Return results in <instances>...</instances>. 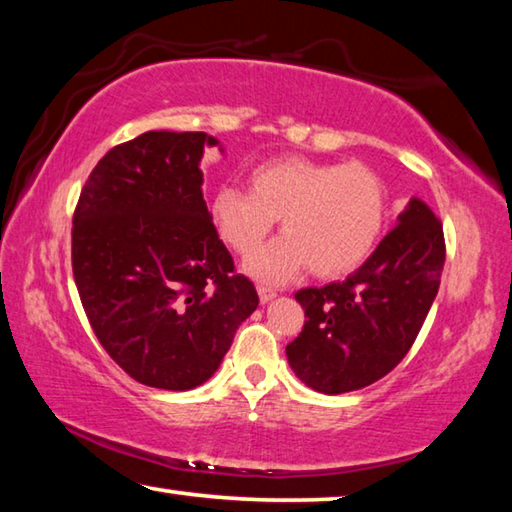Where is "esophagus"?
<instances>
[{"instance_id":"1","label":"esophagus","mask_w":512,"mask_h":512,"mask_svg":"<svg viewBox=\"0 0 512 512\" xmlns=\"http://www.w3.org/2000/svg\"><path fill=\"white\" fill-rule=\"evenodd\" d=\"M257 293H259V300H262V302H271L277 296V293L271 287H257Z\"/></svg>"}]
</instances>
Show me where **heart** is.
<instances>
[{"instance_id":"obj_1","label":"heart","mask_w":512,"mask_h":512,"mask_svg":"<svg viewBox=\"0 0 512 512\" xmlns=\"http://www.w3.org/2000/svg\"><path fill=\"white\" fill-rule=\"evenodd\" d=\"M250 192L221 187L212 221L241 255L253 253L282 219L280 239L250 255L244 268L264 282H287L309 266L318 277H341L366 262L388 219V189L359 162L275 158L253 169Z\"/></svg>"}]
</instances>
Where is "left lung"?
Segmentation results:
<instances>
[{"mask_svg":"<svg viewBox=\"0 0 512 512\" xmlns=\"http://www.w3.org/2000/svg\"><path fill=\"white\" fill-rule=\"evenodd\" d=\"M443 264V225L413 196L357 271L343 282L296 293L307 318L287 345L296 377L311 391L341 395L388 375L429 314Z\"/></svg>","mask_w":512,"mask_h":512,"instance_id":"left-lung-1","label":"left lung"}]
</instances>
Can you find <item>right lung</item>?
<instances>
[{
  "instance_id": "right-lung-1",
  "label": "right lung",
  "mask_w": 512,
  "mask_h": 512,
  "mask_svg": "<svg viewBox=\"0 0 512 512\" xmlns=\"http://www.w3.org/2000/svg\"><path fill=\"white\" fill-rule=\"evenodd\" d=\"M207 133L149 131L110 149L85 183L72 268L85 314L135 381L192 391L219 370L259 305L203 198Z\"/></svg>"
}]
</instances>
